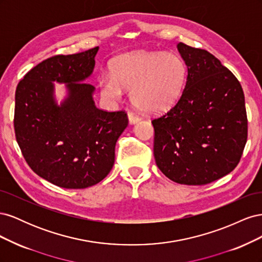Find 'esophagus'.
Masks as SVG:
<instances>
[{"mask_svg":"<svg viewBox=\"0 0 262 262\" xmlns=\"http://www.w3.org/2000/svg\"><path fill=\"white\" fill-rule=\"evenodd\" d=\"M128 118H129V122L131 124L137 123V122H139L141 120V118L139 116H137L134 113H129L128 114Z\"/></svg>","mask_w":262,"mask_h":262,"instance_id":"1","label":"esophagus"}]
</instances>
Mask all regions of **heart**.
Here are the masks:
<instances>
[{
  "instance_id": "obj_1",
  "label": "heart",
  "mask_w": 262,
  "mask_h": 262,
  "mask_svg": "<svg viewBox=\"0 0 262 262\" xmlns=\"http://www.w3.org/2000/svg\"><path fill=\"white\" fill-rule=\"evenodd\" d=\"M113 75L99 78L102 96L112 101L131 89L134 104L146 113H162L180 97L187 80V66L175 53L136 51L115 59Z\"/></svg>"
}]
</instances>
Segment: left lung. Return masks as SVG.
Here are the masks:
<instances>
[{"mask_svg": "<svg viewBox=\"0 0 262 262\" xmlns=\"http://www.w3.org/2000/svg\"><path fill=\"white\" fill-rule=\"evenodd\" d=\"M188 76L169 112L152 120L157 167L181 185L217 180L238 165L248 121L239 81L207 50L177 45Z\"/></svg>", "mask_w": 262, "mask_h": 262, "instance_id": "1", "label": "left lung"}]
</instances>
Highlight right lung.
<instances>
[{
  "label": "right lung",
  "mask_w": 262,
  "mask_h": 262,
  "mask_svg": "<svg viewBox=\"0 0 262 262\" xmlns=\"http://www.w3.org/2000/svg\"><path fill=\"white\" fill-rule=\"evenodd\" d=\"M98 47L54 55L31 69L15 93L14 130L24 158L38 176L66 189L98 184L112 170L117 140L129 123L124 110L95 106V87L84 81L95 67ZM53 81L68 97L59 106Z\"/></svg>",
  "instance_id": "right-lung-1"
}]
</instances>
